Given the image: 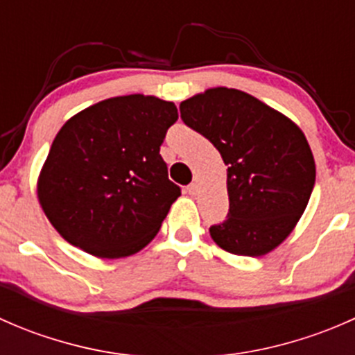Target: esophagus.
<instances>
[{"instance_id":"1","label":"esophagus","mask_w":355,"mask_h":355,"mask_svg":"<svg viewBox=\"0 0 355 355\" xmlns=\"http://www.w3.org/2000/svg\"><path fill=\"white\" fill-rule=\"evenodd\" d=\"M198 191H199V187H198V184H191L187 187V194L189 196H196L198 194Z\"/></svg>"}]
</instances>
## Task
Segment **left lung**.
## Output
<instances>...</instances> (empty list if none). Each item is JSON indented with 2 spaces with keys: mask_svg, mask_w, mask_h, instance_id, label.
Returning <instances> with one entry per match:
<instances>
[{
  "mask_svg": "<svg viewBox=\"0 0 355 355\" xmlns=\"http://www.w3.org/2000/svg\"><path fill=\"white\" fill-rule=\"evenodd\" d=\"M180 116L220 151L230 209L211 239L237 256H264L300 220L316 180L304 132L247 92L207 89L180 103Z\"/></svg>",
  "mask_w": 355,
  "mask_h": 355,
  "instance_id": "8db88e82",
  "label": "left lung"
}]
</instances>
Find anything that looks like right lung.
<instances>
[{"label": "right lung", "instance_id": "add662e5", "mask_svg": "<svg viewBox=\"0 0 355 355\" xmlns=\"http://www.w3.org/2000/svg\"><path fill=\"white\" fill-rule=\"evenodd\" d=\"M177 106L155 96L110 98L60 128L37 180L42 211L71 245L106 259L144 249L180 187L159 155Z\"/></svg>", "mask_w": 355, "mask_h": 355}]
</instances>
